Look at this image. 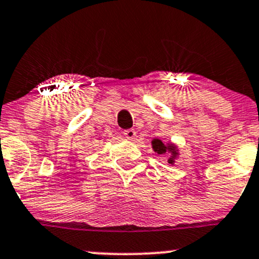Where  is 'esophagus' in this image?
Returning a JSON list of instances; mask_svg holds the SVG:
<instances>
[{"label":"esophagus","instance_id":"34e87169","mask_svg":"<svg viewBox=\"0 0 259 259\" xmlns=\"http://www.w3.org/2000/svg\"><path fill=\"white\" fill-rule=\"evenodd\" d=\"M124 136L125 138L127 139V140H133V139L135 138V135H136V132L134 129H127V130H124Z\"/></svg>","mask_w":259,"mask_h":259}]
</instances>
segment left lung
I'll use <instances>...</instances> for the list:
<instances>
[{
    "label": "left lung",
    "mask_w": 259,
    "mask_h": 259,
    "mask_svg": "<svg viewBox=\"0 0 259 259\" xmlns=\"http://www.w3.org/2000/svg\"><path fill=\"white\" fill-rule=\"evenodd\" d=\"M151 145H152V149L153 151L157 152L158 155H163V153H171V157L168 158V163L169 164H175L176 162V158L178 157V147L176 146L175 144H171V143H163V141L160 140V139H153L151 141Z\"/></svg>",
    "instance_id": "1"
}]
</instances>
